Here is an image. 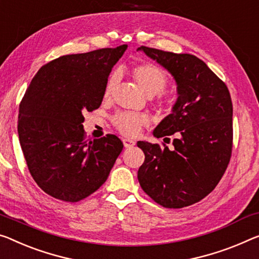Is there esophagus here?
Segmentation results:
<instances>
[{
    "label": "esophagus",
    "instance_id": "34e87169",
    "mask_svg": "<svg viewBox=\"0 0 259 259\" xmlns=\"http://www.w3.org/2000/svg\"><path fill=\"white\" fill-rule=\"evenodd\" d=\"M122 142H124L125 148H132L133 146H135V141L134 140H131V139H124V140H122Z\"/></svg>",
    "mask_w": 259,
    "mask_h": 259
}]
</instances>
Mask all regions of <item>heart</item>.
I'll use <instances>...</instances> for the list:
<instances>
[{
  "label": "heart",
  "instance_id": "1",
  "mask_svg": "<svg viewBox=\"0 0 259 259\" xmlns=\"http://www.w3.org/2000/svg\"><path fill=\"white\" fill-rule=\"evenodd\" d=\"M131 74H132L137 84L140 87V89L148 97L160 95L165 89L166 84H168V78H166L164 71L158 66L150 62H143L135 65L131 69ZM117 79L118 75L116 73L111 75L109 79H107L104 90L105 97H109L111 93H112L114 85L117 83ZM161 104L165 105L166 101H162ZM113 122L119 132L128 135V137H134V135L139 133L141 126L147 124V118L143 114L139 113L121 112L114 117Z\"/></svg>",
  "mask_w": 259,
  "mask_h": 259
}]
</instances>
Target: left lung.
<instances>
[{
	"label": "left lung",
	"mask_w": 259,
	"mask_h": 259,
	"mask_svg": "<svg viewBox=\"0 0 259 259\" xmlns=\"http://www.w3.org/2000/svg\"><path fill=\"white\" fill-rule=\"evenodd\" d=\"M141 51L172 75L177 101L154 130V137L176 133L174 149L139 141L145 162L139 168L142 190L157 204L182 208L215 189L233 147V104L229 90L207 65L192 54L141 46Z\"/></svg>",
	"instance_id": "left-lung-1"
}]
</instances>
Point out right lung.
I'll return each mask as SVG.
<instances>
[{"mask_svg":"<svg viewBox=\"0 0 259 259\" xmlns=\"http://www.w3.org/2000/svg\"><path fill=\"white\" fill-rule=\"evenodd\" d=\"M127 45L63 55L42 66L19 105L18 137L44 192L75 202L104 184L122 150L116 135L85 140L83 112L98 109L107 77Z\"/></svg>","mask_w":259,"mask_h":259,"instance_id":"1","label":"right lung"}]
</instances>
